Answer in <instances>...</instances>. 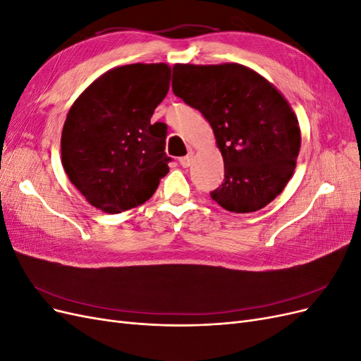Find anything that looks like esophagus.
<instances>
[{
	"instance_id": "1",
	"label": "esophagus",
	"mask_w": 361,
	"mask_h": 361,
	"mask_svg": "<svg viewBox=\"0 0 361 361\" xmlns=\"http://www.w3.org/2000/svg\"><path fill=\"white\" fill-rule=\"evenodd\" d=\"M192 161V152H188V155H185L179 159V164L182 167H190V164Z\"/></svg>"
}]
</instances>
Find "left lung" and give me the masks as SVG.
<instances>
[{
	"label": "left lung",
	"instance_id": "1",
	"mask_svg": "<svg viewBox=\"0 0 361 361\" xmlns=\"http://www.w3.org/2000/svg\"><path fill=\"white\" fill-rule=\"evenodd\" d=\"M173 93L209 122L224 159L211 197L247 214L265 207L292 178L301 146L298 118L264 76L243 64H176Z\"/></svg>",
	"mask_w": 361,
	"mask_h": 361
}]
</instances>
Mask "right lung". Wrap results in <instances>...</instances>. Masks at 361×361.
<instances>
[{"label": "right lung", "instance_id": "obj_1", "mask_svg": "<svg viewBox=\"0 0 361 361\" xmlns=\"http://www.w3.org/2000/svg\"><path fill=\"white\" fill-rule=\"evenodd\" d=\"M169 85L167 64H128L99 76L72 105L61 133V162L97 209H133L169 173L167 125L150 123Z\"/></svg>", "mask_w": 361, "mask_h": 361}]
</instances>
